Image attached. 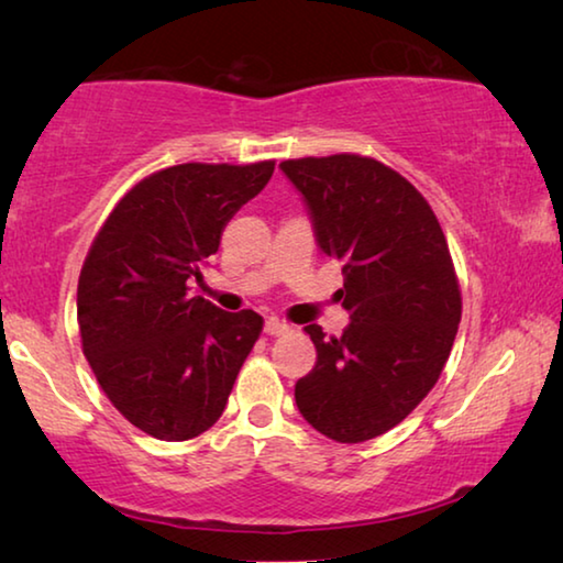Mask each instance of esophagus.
Segmentation results:
<instances>
[{"instance_id": "obj_1", "label": "esophagus", "mask_w": 563, "mask_h": 563, "mask_svg": "<svg viewBox=\"0 0 563 563\" xmlns=\"http://www.w3.org/2000/svg\"><path fill=\"white\" fill-rule=\"evenodd\" d=\"M265 332L273 338H278V335H285V332H290V325L278 318H268L265 320Z\"/></svg>"}]
</instances>
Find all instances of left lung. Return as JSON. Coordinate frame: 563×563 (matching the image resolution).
Here are the masks:
<instances>
[{
  "mask_svg": "<svg viewBox=\"0 0 563 563\" xmlns=\"http://www.w3.org/2000/svg\"><path fill=\"white\" fill-rule=\"evenodd\" d=\"M320 251L342 263L338 290L350 325L325 338L308 325L318 362L295 385L320 434L357 444L385 434L440 379L462 320L450 247L424 196L385 164L357 154L290 158Z\"/></svg>",
  "mask_w": 563,
  "mask_h": 563,
  "instance_id": "1",
  "label": "left lung"
}]
</instances>
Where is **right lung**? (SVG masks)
<instances>
[{"mask_svg": "<svg viewBox=\"0 0 563 563\" xmlns=\"http://www.w3.org/2000/svg\"><path fill=\"white\" fill-rule=\"evenodd\" d=\"M273 168L156 170L121 198L89 247L76 290L84 355L111 405L156 440H194L213 427L261 335L258 312H225L188 285L203 278L225 223Z\"/></svg>", "mask_w": 563, "mask_h": 563, "instance_id": "1", "label": "right lung"}]
</instances>
